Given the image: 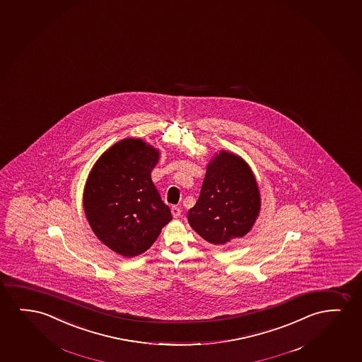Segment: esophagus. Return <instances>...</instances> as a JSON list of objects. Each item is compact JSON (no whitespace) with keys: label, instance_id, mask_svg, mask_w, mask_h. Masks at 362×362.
<instances>
[{"label":"esophagus","instance_id":"1","mask_svg":"<svg viewBox=\"0 0 362 362\" xmlns=\"http://www.w3.org/2000/svg\"><path fill=\"white\" fill-rule=\"evenodd\" d=\"M172 215H173V218H179L182 215V210L178 206H172Z\"/></svg>","mask_w":362,"mask_h":362}]
</instances>
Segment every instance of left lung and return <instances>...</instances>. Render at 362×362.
<instances>
[{"label": "left lung", "mask_w": 362, "mask_h": 362, "mask_svg": "<svg viewBox=\"0 0 362 362\" xmlns=\"http://www.w3.org/2000/svg\"><path fill=\"white\" fill-rule=\"evenodd\" d=\"M261 197L252 170L241 157L221 151L208 164L190 226L214 246H225L252 228Z\"/></svg>", "instance_id": "1"}]
</instances>
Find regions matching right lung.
Returning <instances> with one entry per match:
<instances>
[{
  "label": "right lung",
  "instance_id": "obj_1",
  "mask_svg": "<svg viewBox=\"0 0 362 362\" xmlns=\"http://www.w3.org/2000/svg\"><path fill=\"white\" fill-rule=\"evenodd\" d=\"M158 158V151L142 139H122L96 160L85 184L90 228L124 257L147 251L172 220L151 178Z\"/></svg>",
  "mask_w": 362,
  "mask_h": 362
}]
</instances>
